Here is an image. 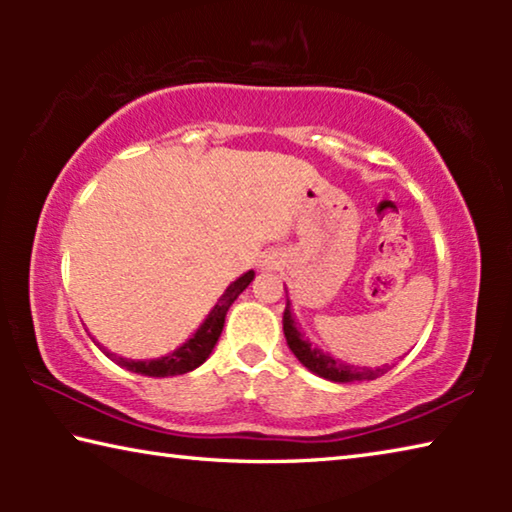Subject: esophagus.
Listing matches in <instances>:
<instances>
[{"label":"esophagus","mask_w":512,"mask_h":512,"mask_svg":"<svg viewBox=\"0 0 512 512\" xmlns=\"http://www.w3.org/2000/svg\"><path fill=\"white\" fill-rule=\"evenodd\" d=\"M262 266H266V268H273V266H277V255H266V259L262 262Z\"/></svg>","instance_id":"34e87169"}]
</instances>
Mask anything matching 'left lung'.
<instances>
[{
  "label": "left lung",
  "mask_w": 512,
  "mask_h": 512,
  "mask_svg": "<svg viewBox=\"0 0 512 512\" xmlns=\"http://www.w3.org/2000/svg\"><path fill=\"white\" fill-rule=\"evenodd\" d=\"M282 327H284V336H287V345L291 352L296 354V359L305 366L307 370L314 372V375L323 377L327 381H336V384H350V381H366V379H377L379 375H384L386 368H359V366H350L341 359L329 357L327 352H323L318 345H311L309 339L302 336L298 329L296 318L291 314V302L287 300V309H284L282 316Z\"/></svg>",
  "instance_id": "8db88e82"
}]
</instances>
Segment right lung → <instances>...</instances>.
<instances>
[{
    "mask_svg": "<svg viewBox=\"0 0 512 512\" xmlns=\"http://www.w3.org/2000/svg\"><path fill=\"white\" fill-rule=\"evenodd\" d=\"M255 271H248L241 277H237L235 282L225 289L223 296L216 302L214 309L207 314L203 320V325L196 329L192 334V339H187L180 348L173 350L167 357L160 359H149V361H135V359H124V357H115V354L106 352V357L112 361H117L121 368L137 372V375H146V377H173V375H185V372H192L194 368L201 366V363L207 361L210 357L216 341L223 332V323H225V314L232 302L239 298V293L244 291L250 282H253Z\"/></svg>",
    "mask_w": 512,
    "mask_h": 512,
    "instance_id": "obj_1",
    "label": "right lung"
}]
</instances>
